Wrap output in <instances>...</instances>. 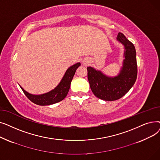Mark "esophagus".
<instances>
[{
  "mask_svg": "<svg viewBox=\"0 0 160 160\" xmlns=\"http://www.w3.org/2000/svg\"><path fill=\"white\" fill-rule=\"evenodd\" d=\"M82 63H83V65L87 66L88 65H89V62H88L87 60H83Z\"/></svg>",
  "mask_w": 160,
  "mask_h": 160,
  "instance_id": "obj_1",
  "label": "esophagus"
}]
</instances>
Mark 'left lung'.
<instances>
[{"label":"left lung","instance_id":"left-lung-1","mask_svg":"<svg viewBox=\"0 0 160 160\" xmlns=\"http://www.w3.org/2000/svg\"><path fill=\"white\" fill-rule=\"evenodd\" d=\"M117 40L124 47L122 67L115 77H107L100 71L88 67V78L91 89L100 99L113 101L122 97L136 82L138 75L136 51L134 45L119 32Z\"/></svg>","mask_w":160,"mask_h":160}]
</instances>
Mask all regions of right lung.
Returning a JSON list of instances; mask_svg holds the SVG:
<instances>
[{"mask_svg":"<svg viewBox=\"0 0 160 160\" xmlns=\"http://www.w3.org/2000/svg\"><path fill=\"white\" fill-rule=\"evenodd\" d=\"M79 66H80V63H77L70 67L66 71L63 78L57 87L47 93L39 95H32L24 90L22 88L20 87L24 92V95L28 97L30 101L36 104L39 106H47L57 103L62 101L67 95L72 78Z\"/></svg>","mask_w":160,"mask_h":160,"instance_id":"obj_1","label":"right lung"}]
</instances>
